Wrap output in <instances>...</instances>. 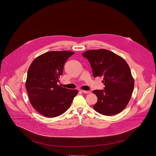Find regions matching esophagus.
<instances>
[{"instance_id": "1", "label": "esophagus", "mask_w": 156, "mask_h": 156, "mask_svg": "<svg viewBox=\"0 0 156 156\" xmlns=\"http://www.w3.org/2000/svg\"><path fill=\"white\" fill-rule=\"evenodd\" d=\"M82 92L84 93V94H90L91 92L90 91H89V90H82Z\"/></svg>"}]
</instances>
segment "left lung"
Wrapping results in <instances>:
<instances>
[{
    "instance_id": "1",
    "label": "left lung",
    "mask_w": 156,
    "mask_h": 156,
    "mask_svg": "<svg viewBox=\"0 0 156 156\" xmlns=\"http://www.w3.org/2000/svg\"><path fill=\"white\" fill-rule=\"evenodd\" d=\"M92 67L93 76L103 77L104 90H95L98 98L94 105L97 112L113 115L122 112L130 101L134 87V80L126 61L106 49L90 50L83 53Z\"/></svg>"
}]
</instances>
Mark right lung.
<instances>
[{
  "label": "right lung",
  "instance_id": "obj_1",
  "mask_svg": "<svg viewBox=\"0 0 156 156\" xmlns=\"http://www.w3.org/2000/svg\"><path fill=\"white\" fill-rule=\"evenodd\" d=\"M75 53L51 51L36 58L30 66L25 87L33 108L47 117L64 114L70 107L77 90H70L57 84L62 74L64 64Z\"/></svg>",
  "mask_w": 156,
  "mask_h": 156
}]
</instances>
